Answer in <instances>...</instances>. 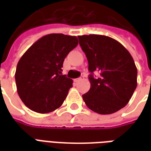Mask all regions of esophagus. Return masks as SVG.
I'll use <instances>...</instances> for the list:
<instances>
[{"mask_svg": "<svg viewBox=\"0 0 151 151\" xmlns=\"http://www.w3.org/2000/svg\"><path fill=\"white\" fill-rule=\"evenodd\" d=\"M82 79H83V77H81V78H76L74 81H75L76 82H80V81H82Z\"/></svg>", "mask_w": 151, "mask_h": 151, "instance_id": "esophagus-1", "label": "esophagus"}]
</instances>
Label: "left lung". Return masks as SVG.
<instances>
[{
	"mask_svg": "<svg viewBox=\"0 0 151 151\" xmlns=\"http://www.w3.org/2000/svg\"><path fill=\"white\" fill-rule=\"evenodd\" d=\"M88 60L91 88L82 95L91 110L102 115L119 111L129 103L137 87V69L129 51L112 38L89 35L78 36ZM96 71L100 76L95 79Z\"/></svg>",
	"mask_w": 151,
	"mask_h": 151,
	"instance_id": "8db88e82",
	"label": "left lung"
}]
</instances>
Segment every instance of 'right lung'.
Returning a JSON list of instances; mask_svg holds the SVG:
<instances>
[{
    "instance_id": "1",
    "label": "right lung",
    "mask_w": 151,
    "mask_h": 151,
    "mask_svg": "<svg viewBox=\"0 0 151 151\" xmlns=\"http://www.w3.org/2000/svg\"><path fill=\"white\" fill-rule=\"evenodd\" d=\"M76 36L63 34L44 35L22 55L15 73L19 97L38 113H48L65 101L73 80L62 75L64 60L78 46Z\"/></svg>"
}]
</instances>
